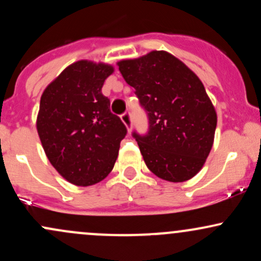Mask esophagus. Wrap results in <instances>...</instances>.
Returning a JSON list of instances; mask_svg holds the SVG:
<instances>
[{
  "label": "esophagus",
  "mask_w": 261,
  "mask_h": 261,
  "mask_svg": "<svg viewBox=\"0 0 261 261\" xmlns=\"http://www.w3.org/2000/svg\"><path fill=\"white\" fill-rule=\"evenodd\" d=\"M120 118H121V121L125 124V126L127 127L128 133H130V131H131V125H133V121H131V115H130V113H128V112L124 113V114H122V115L120 116Z\"/></svg>",
  "instance_id": "1"
}]
</instances>
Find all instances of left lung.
I'll return each mask as SVG.
<instances>
[{
    "mask_svg": "<svg viewBox=\"0 0 261 261\" xmlns=\"http://www.w3.org/2000/svg\"><path fill=\"white\" fill-rule=\"evenodd\" d=\"M118 66L147 113V134L133 133L147 168L168 181L191 179L211 151L217 125L202 82L167 51L122 60Z\"/></svg>",
    "mask_w": 261,
    "mask_h": 261,
    "instance_id": "left-lung-1",
    "label": "left lung"
}]
</instances>
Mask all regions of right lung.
I'll return each instance as SVG.
<instances>
[{
  "label": "right lung",
  "mask_w": 261,
  "mask_h": 261,
  "mask_svg": "<svg viewBox=\"0 0 261 261\" xmlns=\"http://www.w3.org/2000/svg\"><path fill=\"white\" fill-rule=\"evenodd\" d=\"M113 66L87 60L66 67L45 88L37 130L47 160L67 181L88 187L112 172L126 126L101 93Z\"/></svg>",
  "instance_id": "add662e5"
}]
</instances>
